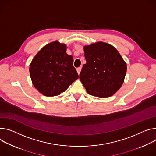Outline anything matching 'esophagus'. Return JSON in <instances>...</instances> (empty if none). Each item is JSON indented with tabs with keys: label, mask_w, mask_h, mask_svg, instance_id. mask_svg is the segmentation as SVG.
<instances>
[{
	"label": "esophagus",
	"mask_w": 156,
	"mask_h": 156,
	"mask_svg": "<svg viewBox=\"0 0 156 156\" xmlns=\"http://www.w3.org/2000/svg\"><path fill=\"white\" fill-rule=\"evenodd\" d=\"M76 70H77V72H78V74H80V72H81V66L77 68H76Z\"/></svg>",
	"instance_id": "esophagus-1"
}]
</instances>
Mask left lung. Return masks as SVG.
<instances>
[{
  "mask_svg": "<svg viewBox=\"0 0 156 156\" xmlns=\"http://www.w3.org/2000/svg\"><path fill=\"white\" fill-rule=\"evenodd\" d=\"M87 63L80 80L87 93L99 98L115 94L124 81L126 63L115 47L103 41L84 47Z\"/></svg>",
  "mask_w": 156,
  "mask_h": 156,
  "instance_id": "left-lung-1",
  "label": "left lung"
}]
</instances>
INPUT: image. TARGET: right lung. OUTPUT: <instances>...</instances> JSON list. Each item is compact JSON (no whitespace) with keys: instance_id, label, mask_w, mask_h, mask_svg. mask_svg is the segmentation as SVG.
<instances>
[{"instance_id":"obj_1","label":"right lung","mask_w":156,"mask_h":156,"mask_svg":"<svg viewBox=\"0 0 156 156\" xmlns=\"http://www.w3.org/2000/svg\"><path fill=\"white\" fill-rule=\"evenodd\" d=\"M66 45L57 40L42 48L30 64L34 87L43 95L55 96L65 92L79 76L73 58L66 53Z\"/></svg>"}]
</instances>
